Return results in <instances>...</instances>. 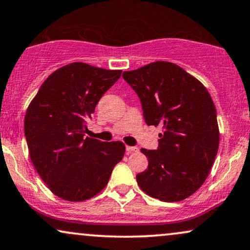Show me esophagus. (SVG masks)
<instances>
[{
	"mask_svg": "<svg viewBox=\"0 0 250 250\" xmlns=\"http://www.w3.org/2000/svg\"><path fill=\"white\" fill-rule=\"evenodd\" d=\"M125 150L129 152H137L138 151V147L137 146H129V145H125Z\"/></svg>",
	"mask_w": 250,
	"mask_h": 250,
	"instance_id": "esophagus-1",
	"label": "esophagus"
}]
</instances>
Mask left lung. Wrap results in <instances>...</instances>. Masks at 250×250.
Instances as JSON below:
<instances>
[{"label": "left lung", "instance_id": "obj_1", "mask_svg": "<svg viewBox=\"0 0 250 250\" xmlns=\"http://www.w3.org/2000/svg\"><path fill=\"white\" fill-rule=\"evenodd\" d=\"M140 97L147 125L163 128L157 150L142 148L148 165L136 175L145 194L179 202L203 185L219 146L217 112L200 81L172 62L156 61L125 71Z\"/></svg>", "mask_w": 250, "mask_h": 250}]
</instances>
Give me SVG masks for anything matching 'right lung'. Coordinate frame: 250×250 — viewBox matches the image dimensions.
Wrapping results in <instances>:
<instances>
[{
    "label": "right lung",
    "mask_w": 250,
    "mask_h": 250,
    "mask_svg": "<svg viewBox=\"0 0 250 250\" xmlns=\"http://www.w3.org/2000/svg\"><path fill=\"white\" fill-rule=\"evenodd\" d=\"M121 72L70 63L48 76L27 107L24 131L31 162L62 200L82 202L99 194L125 156L122 142L84 138L98 102Z\"/></svg>",
    "instance_id": "obj_1"
}]
</instances>
